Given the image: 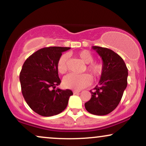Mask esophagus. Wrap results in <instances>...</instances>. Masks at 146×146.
Instances as JSON below:
<instances>
[{
    "label": "esophagus",
    "mask_w": 146,
    "mask_h": 146,
    "mask_svg": "<svg viewBox=\"0 0 146 146\" xmlns=\"http://www.w3.org/2000/svg\"><path fill=\"white\" fill-rule=\"evenodd\" d=\"M79 93H80V90H73V93H74V94H78Z\"/></svg>",
    "instance_id": "34e87169"
}]
</instances>
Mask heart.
<instances>
[{"label": "heart", "mask_w": 146, "mask_h": 146, "mask_svg": "<svg viewBox=\"0 0 146 146\" xmlns=\"http://www.w3.org/2000/svg\"><path fill=\"white\" fill-rule=\"evenodd\" d=\"M78 56L87 64V70L93 76H99L103 71L104 65L102 62H93L94 56L88 50H82L78 53ZM68 55L62 54L60 57L57 63V70L60 74H64L67 71V62ZM91 82V77L84 73L77 75L71 73L66 75L63 80V85L66 88L73 90H80L85 88Z\"/></svg>", "instance_id": "heart-1"}]
</instances>
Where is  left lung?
Wrapping results in <instances>:
<instances>
[{"label":"left lung","mask_w":146,"mask_h":146,"mask_svg":"<svg viewBox=\"0 0 146 146\" xmlns=\"http://www.w3.org/2000/svg\"><path fill=\"white\" fill-rule=\"evenodd\" d=\"M92 48L102 58L104 68L99 85L93 91L90 90L91 98L85 103V108L93 115H106L121 101L128 84V68L123 59L112 50L96 46Z\"/></svg>","instance_id":"1"}]
</instances>
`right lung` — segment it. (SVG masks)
<instances>
[{"instance_id": "right-lung-1", "label": "right lung", "mask_w": 146, "mask_h": 146, "mask_svg": "<svg viewBox=\"0 0 146 146\" xmlns=\"http://www.w3.org/2000/svg\"><path fill=\"white\" fill-rule=\"evenodd\" d=\"M70 47L51 46L38 50L29 56L20 73L22 93L33 111L43 117L56 115L65 110L71 90L57 88L61 80L57 63L62 52Z\"/></svg>"}]
</instances>
